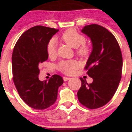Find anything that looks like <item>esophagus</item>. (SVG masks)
Instances as JSON below:
<instances>
[{
	"instance_id": "esophagus-1",
	"label": "esophagus",
	"mask_w": 132,
	"mask_h": 132,
	"mask_svg": "<svg viewBox=\"0 0 132 132\" xmlns=\"http://www.w3.org/2000/svg\"><path fill=\"white\" fill-rule=\"evenodd\" d=\"M71 78H67V77H63V80H64V81H67L68 80L70 79Z\"/></svg>"
}]
</instances>
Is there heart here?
Wrapping results in <instances>:
<instances>
[{"instance_id":"heart-1","label":"heart","mask_w":132,"mask_h":132,"mask_svg":"<svg viewBox=\"0 0 132 132\" xmlns=\"http://www.w3.org/2000/svg\"><path fill=\"white\" fill-rule=\"evenodd\" d=\"M61 39L64 43L74 48H77V53L81 56L88 55L90 47L86 45V38L75 29H69L63 33ZM46 52L50 57H53L56 54V42L55 39H51L46 45ZM78 63L75 60L63 61L58 65V69L67 75H72L78 67Z\"/></svg>"}]
</instances>
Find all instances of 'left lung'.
<instances>
[{"instance_id": "left-lung-1", "label": "left lung", "mask_w": 132, "mask_h": 132, "mask_svg": "<svg viewBox=\"0 0 132 132\" xmlns=\"http://www.w3.org/2000/svg\"><path fill=\"white\" fill-rule=\"evenodd\" d=\"M81 32L92 42V50L85 68L93 79L91 84L80 78L79 101L85 107L94 109L107 104L116 93L121 79L122 56L120 48L113 35L97 24L86 25Z\"/></svg>"}]
</instances>
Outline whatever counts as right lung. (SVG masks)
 <instances>
[{"mask_svg": "<svg viewBox=\"0 0 132 132\" xmlns=\"http://www.w3.org/2000/svg\"><path fill=\"white\" fill-rule=\"evenodd\" d=\"M58 31L41 25L33 27L23 33L13 48V82L21 99L35 109L43 110L52 105L63 83V78L57 75L48 81L38 79L39 64L48 58L47 43Z\"/></svg>", "mask_w": 132, "mask_h": 132, "instance_id": "add662e5", "label": "right lung"}]
</instances>
